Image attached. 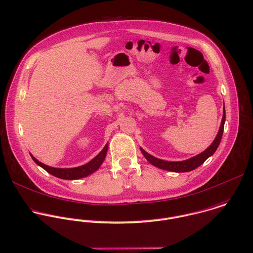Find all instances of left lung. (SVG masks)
<instances>
[{
    "mask_svg": "<svg viewBox=\"0 0 253 253\" xmlns=\"http://www.w3.org/2000/svg\"><path fill=\"white\" fill-rule=\"evenodd\" d=\"M224 122H225V109H224V104H223V112H222V119H221V123H220V126L219 129L217 131V134L215 136V138L213 139V141L211 142V144L203 152H201L200 154L189 158L187 160H183V161H166V160H162L159 158H156L154 156H152L151 154L147 153L143 148L140 147V151L142 152L143 156L146 158V160L152 164L153 166L163 169V170H167V171H171V172H189L192 171L194 169H196L197 167H199L200 165H202L210 156H211L214 151L216 150V148L218 147V144L220 142L221 136H222V132H223V126H224Z\"/></svg>",
    "mask_w": 253,
    "mask_h": 253,
    "instance_id": "left-lung-1",
    "label": "left lung"
}]
</instances>
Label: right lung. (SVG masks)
<instances>
[{
  "label": "right lung",
  "instance_id": "1",
  "mask_svg": "<svg viewBox=\"0 0 253 253\" xmlns=\"http://www.w3.org/2000/svg\"><path fill=\"white\" fill-rule=\"evenodd\" d=\"M108 147L109 144L107 143L105 145V147L102 149V151L95 156L91 161H89L88 163L78 166V167H73V168H55V167H51L48 165H45L43 163H42L41 161H39L33 154H31L33 160L42 168H43L45 171H47L49 174L58 177L60 179H65V180H77L80 178H84L87 177L89 175H91L92 173L96 172L100 166L103 164L107 152H108Z\"/></svg>",
  "mask_w": 253,
  "mask_h": 253
}]
</instances>
